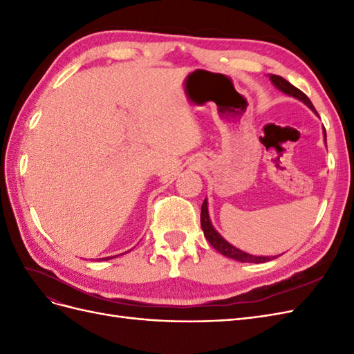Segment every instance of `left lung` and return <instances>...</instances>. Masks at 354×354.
<instances>
[{"instance_id": "left-lung-1", "label": "left lung", "mask_w": 354, "mask_h": 354, "mask_svg": "<svg viewBox=\"0 0 354 354\" xmlns=\"http://www.w3.org/2000/svg\"><path fill=\"white\" fill-rule=\"evenodd\" d=\"M270 80L281 91H283L289 95H292V97H297L298 100H301L303 103H306L310 109L315 111V106H313L312 102H310L307 95L301 90H298L297 87H294L291 82H288L285 78L279 77V75H270ZM325 140H326V133H325ZM201 227L203 230V234H205V238L208 239V242L212 245V248L217 250L220 254L229 257V259L238 260L241 263H266V261H270V260L276 259V257H257V255L246 254V252H243L238 248H234V246H232L227 241H224L218 234V232L212 227V224L209 221L207 199L203 201L202 208H201ZM277 257H279V255H277Z\"/></svg>"}]
</instances>
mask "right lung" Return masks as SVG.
Segmentation results:
<instances>
[{"label": "right lung", "instance_id": "right-lung-1", "mask_svg": "<svg viewBox=\"0 0 354 354\" xmlns=\"http://www.w3.org/2000/svg\"><path fill=\"white\" fill-rule=\"evenodd\" d=\"M109 259H113V257H106V259H102V260H109ZM100 260V259H99Z\"/></svg>", "mask_w": 354, "mask_h": 354}]
</instances>
